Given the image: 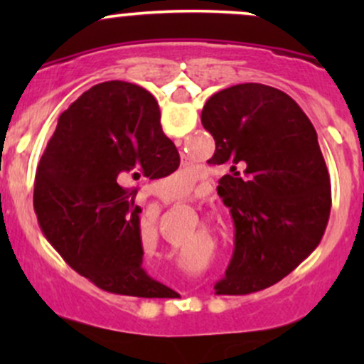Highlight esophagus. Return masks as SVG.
Listing matches in <instances>:
<instances>
[{
  "label": "esophagus",
  "mask_w": 364,
  "mask_h": 364,
  "mask_svg": "<svg viewBox=\"0 0 364 364\" xmlns=\"http://www.w3.org/2000/svg\"><path fill=\"white\" fill-rule=\"evenodd\" d=\"M181 165H190V160L186 159V156H183V159H181Z\"/></svg>",
  "instance_id": "1"
}]
</instances>
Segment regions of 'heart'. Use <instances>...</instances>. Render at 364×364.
I'll list each match as a JSON object with an SVG mask.
<instances>
[{"label": "heart", "instance_id": "obj_1", "mask_svg": "<svg viewBox=\"0 0 364 364\" xmlns=\"http://www.w3.org/2000/svg\"><path fill=\"white\" fill-rule=\"evenodd\" d=\"M174 186H172V192L178 193V196H185L190 192V181L188 179H172Z\"/></svg>", "mask_w": 364, "mask_h": 364}]
</instances>
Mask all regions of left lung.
I'll use <instances>...</instances> for the list:
<instances>
[{
	"instance_id": "left-lung-1",
	"label": "left lung",
	"mask_w": 364,
	"mask_h": 364,
	"mask_svg": "<svg viewBox=\"0 0 364 364\" xmlns=\"http://www.w3.org/2000/svg\"><path fill=\"white\" fill-rule=\"evenodd\" d=\"M215 139L208 164L222 165L218 193L236 225V248L216 294H248L294 271L321 243L331 181L317 132L303 109L266 84H236L205 102Z\"/></svg>"
}]
</instances>
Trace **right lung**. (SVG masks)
<instances>
[{
	"label": "right lung",
	"instance_id": "add662e5",
	"mask_svg": "<svg viewBox=\"0 0 364 364\" xmlns=\"http://www.w3.org/2000/svg\"><path fill=\"white\" fill-rule=\"evenodd\" d=\"M179 167L155 97L124 80L87 90L60 116L38 168L35 205L46 240L65 262L102 291L161 297L171 292L142 267L139 178Z\"/></svg>",
	"mask_w": 364,
	"mask_h": 364
}]
</instances>
